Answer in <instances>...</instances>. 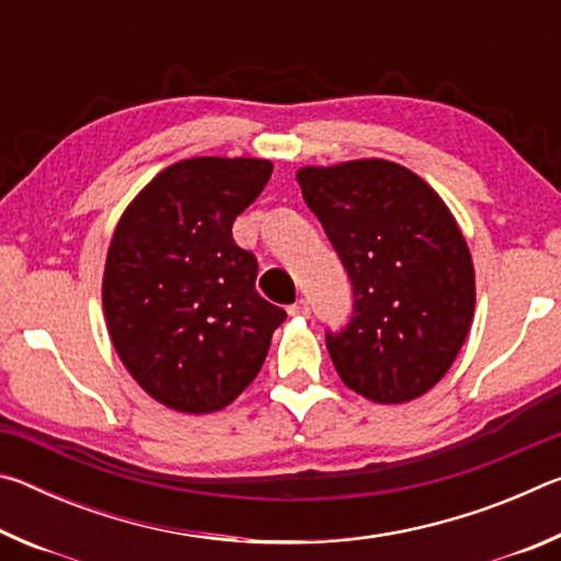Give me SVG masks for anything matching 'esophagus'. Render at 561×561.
I'll list each match as a JSON object with an SVG mask.
<instances>
[{"label": "esophagus", "instance_id": "1", "mask_svg": "<svg viewBox=\"0 0 561 561\" xmlns=\"http://www.w3.org/2000/svg\"><path fill=\"white\" fill-rule=\"evenodd\" d=\"M291 317H309V301H304V299H299L297 304H291V307L287 309Z\"/></svg>", "mask_w": 561, "mask_h": 561}]
</instances>
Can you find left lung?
<instances>
[{
	"label": "left lung",
	"instance_id": "left-lung-1",
	"mask_svg": "<svg viewBox=\"0 0 561 561\" xmlns=\"http://www.w3.org/2000/svg\"><path fill=\"white\" fill-rule=\"evenodd\" d=\"M297 180L354 284L351 324L327 334L341 381L381 405L428 393L474 314L472 257L450 207L383 158L304 165Z\"/></svg>",
	"mask_w": 561,
	"mask_h": 561
}]
</instances>
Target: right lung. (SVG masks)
Instances as JSON below:
<instances>
[{"label":"right lung","mask_w":561,"mask_h":561,"mask_svg":"<svg viewBox=\"0 0 561 561\" xmlns=\"http://www.w3.org/2000/svg\"><path fill=\"white\" fill-rule=\"evenodd\" d=\"M264 158H187L133 197L113 230L101 299L111 344L170 411H222L254 381L287 311L254 289L232 222L267 185Z\"/></svg>","instance_id":"obj_1"}]
</instances>
